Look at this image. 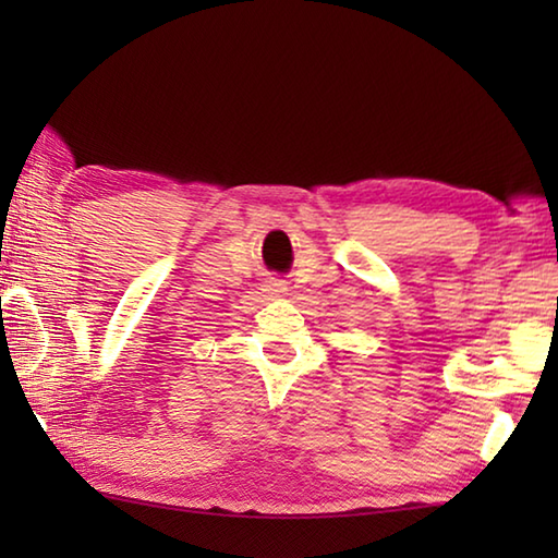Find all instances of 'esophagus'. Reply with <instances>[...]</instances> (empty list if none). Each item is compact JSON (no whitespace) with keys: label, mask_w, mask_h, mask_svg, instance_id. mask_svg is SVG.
<instances>
[{"label":"esophagus","mask_w":558,"mask_h":558,"mask_svg":"<svg viewBox=\"0 0 558 558\" xmlns=\"http://www.w3.org/2000/svg\"><path fill=\"white\" fill-rule=\"evenodd\" d=\"M260 290H264L266 298H282V294H288V282L282 278H268L264 286H260Z\"/></svg>","instance_id":"obj_1"}]
</instances>
